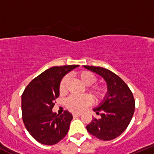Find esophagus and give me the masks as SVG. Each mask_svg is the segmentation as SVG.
<instances>
[{"label":"esophagus","instance_id":"1","mask_svg":"<svg viewBox=\"0 0 154 154\" xmlns=\"http://www.w3.org/2000/svg\"><path fill=\"white\" fill-rule=\"evenodd\" d=\"M80 115H81V113H73V116H74V117H80Z\"/></svg>","mask_w":154,"mask_h":154}]
</instances>
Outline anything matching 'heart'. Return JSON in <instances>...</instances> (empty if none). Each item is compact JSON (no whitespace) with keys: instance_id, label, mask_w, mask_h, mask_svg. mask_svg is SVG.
<instances>
[{"instance_id":"heart-1","label":"heart","mask_w":154,"mask_h":154,"mask_svg":"<svg viewBox=\"0 0 154 154\" xmlns=\"http://www.w3.org/2000/svg\"><path fill=\"white\" fill-rule=\"evenodd\" d=\"M77 77L86 86H90L95 83V75L93 74L88 71H81L77 74ZM68 83V77L65 76L61 80L59 83V90L60 94H65L66 92L67 84ZM89 91L94 98L97 101L102 100L107 94V90L105 87L101 85H95V86H91ZM92 98L89 95H78V96H71L66 100L65 104L66 107L70 110L74 112H80L84 110L86 107L92 104Z\"/></svg>"}]
</instances>
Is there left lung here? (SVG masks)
I'll return each instance as SVG.
<instances>
[{"instance_id": "left-lung-1", "label": "left lung", "mask_w": 154, "mask_h": 154, "mask_svg": "<svg viewBox=\"0 0 154 154\" xmlns=\"http://www.w3.org/2000/svg\"><path fill=\"white\" fill-rule=\"evenodd\" d=\"M85 68L101 76L107 83V92L103 101L92 110L101 118L86 126L91 135L103 141L113 140L129 126L135 111V99L129 86L119 76L101 67L84 65Z\"/></svg>"}]
</instances>
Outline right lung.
Returning <instances> with one entry per match:
<instances>
[{"label": "right lung", "mask_w": 154, "mask_h": 154, "mask_svg": "<svg viewBox=\"0 0 154 154\" xmlns=\"http://www.w3.org/2000/svg\"><path fill=\"white\" fill-rule=\"evenodd\" d=\"M77 67H52L31 80L22 93L24 124L30 135L41 144H56L68 133L72 114L65 110L62 115H57L52 110L55 99L59 96L61 80Z\"/></svg>", "instance_id": "1"}]
</instances>
